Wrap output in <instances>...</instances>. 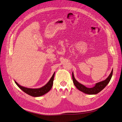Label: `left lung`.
Returning a JSON list of instances; mask_svg holds the SVG:
<instances>
[{
    "instance_id": "1",
    "label": "left lung",
    "mask_w": 122,
    "mask_h": 122,
    "mask_svg": "<svg viewBox=\"0 0 122 122\" xmlns=\"http://www.w3.org/2000/svg\"><path fill=\"white\" fill-rule=\"evenodd\" d=\"M112 72L113 69L112 70L110 75L108 76V77L105 80L96 83L95 85L92 88H87L84 85H82V84L79 83L75 79L73 72L72 73L73 81L75 86L76 87L77 89L80 91H81L84 92V93L88 94H96L99 93V92L101 91L102 90H103L108 84V83L110 82L112 77Z\"/></svg>"
}]
</instances>
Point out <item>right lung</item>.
I'll list each match as a JSON object with an SVG mask.
<instances>
[{
    "instance_id": "1",
    "label": "right lung",
    "mask_w": 122,
    "mask_h": 122,
    "mask_svg": "<svg viewBox=\"0 0 122 122\" xmlns=\"http://www.w3.org/2000/svg\"><path fill=\"white\" fill-rule=\"evenodd\" d=\"M55 72L53 74L52 76L50 78L48 82L44 85V86L42 87L39 88H35V89H33V88H28L22 86L20 85L16 81H15V84L17 86L20 88V89L23 90L25 93L30 95V96H34V97H39V96L43 95L44 94L47 93L48 92L50 91L51 89L52 86L53 85V82L54 80V76Z\"/></svg>"
}]
</instances>
